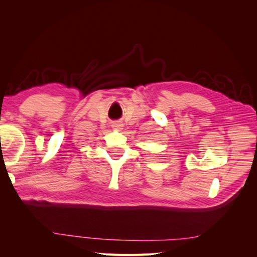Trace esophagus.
I'll list each match as a JSON object with an SVG mask.
<instances>
[{
    "instance_id": "obj_1",
    "label": "esophagus",
    "mask_w": 257,
    "mask_h": 257,
    "mask_svg": "<svg viewBox=\"0 0 257 257\" xmlns=\"http://www.w3.org/2000/svg\"><path fill=\"white\" fill-rule=\"evenodd\" d=\"M113 127H114V128H116V130H119V128H121V127H122V124H120V123L113 124Z\"/></svg>"
}]
</instances>
